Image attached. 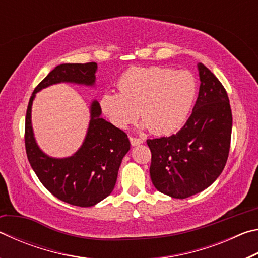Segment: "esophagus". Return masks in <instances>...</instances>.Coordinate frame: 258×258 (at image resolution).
Segmentation results:
<instances>
[{"label": "esophagus", "instance_id": "obj_1", "mask_svg": "<svg viewBox=\"0 0 258 258\" xmlns=\"http://www.w3.org/2000/svg\"><path fill=\"white\" fill-rule=\"evenodd\" d=\"M130 141H131V145H132L133 147H135V146H139V145H141V143L143 142V140L139 139V138H133V137H130Z\"/></svg>", "mask_w": 258, "mask_h": 258}]
</instances>
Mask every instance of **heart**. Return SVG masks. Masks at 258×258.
I'll use <instances>...</instances> for the list:
<instances>
[{"label": "heart", "instance_id": "obj_1", "mask_svg": "<svg viewBox=\"0 0 258 258\" xmlns=\"http://www.w3.org/2000/svg\"><path fill=\"white\" fill-rule=\"evenodd\" d=\"M119 93L106 92L100 108L116 127L126 128L138 119L152 133L164 135L180 130L189 117L197 95L191 73L159 66L134 67L117 82Z\"/></svg>", "mask_w": 258, "mask_h": 258}]
</instances>
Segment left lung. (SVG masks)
Returning a JSON list of instances; mask_svg holds the SVG:
<instances>
[{"mask_svg": "<svg viewBox=\"0 0 258 258\" xmlns=\"http://www.w3.org/2000/svg\"><path fill=\"white\" fill-rule=\"evenodd\" d=\"M197 101L184 126L171 137L147 140L150 177L161 194L184 199L212 184L224 169L230 151L232 112L217 77L198 63Z\"/></svg>", "mask_w": 258, "mask_h": 258, "instance_id": "1", "label": "left lung"}]
</instances>
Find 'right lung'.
Segmentation results:
<instances>
[{
	"label": "right lung",
	"instance_id": "right-lung-1",
	"mask_svg": "<svg viewBox=\"0 0 258 258\" xmlns=\"http://www.w3.org/2000/svg\"><path fill=\"white\" fill-rule=\"evenodd\" d=\"M97 68L95 62L56 66L35 87L26 112L25 147L33 171L54 197L80 207L94 206L112 192L121 160L131 147L127 134L100 117L101 108L94 100L90 108L89 128L80 149L67 158H53L45 155L35 141L32 104L35 94L58 83L93 86Z\"/></svg>",
	"mask_w": 258,
	"mask_h": 258
}]
</instances>
